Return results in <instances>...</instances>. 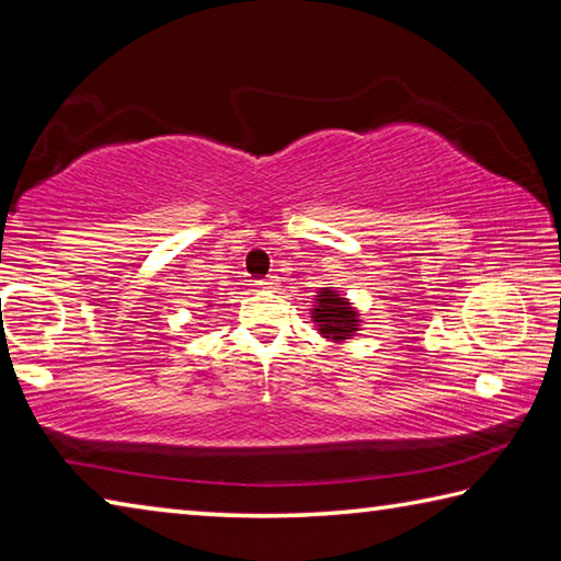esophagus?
<instances>
[{
	"label": "esophagus",
	"mask_w": 561,
	"mask_h": 561,
	"mask_svg": "<svg viewBox=\"0 0 561 561\" xmlns=\"http://www.w3.org/2000/svg\"><path fill=\"white\" fill-rule=\"evenodd\" d=\"M277 277H274V274H270V277H264V279H257V284L260 287H264V289H272V287H277Z\"/></svg>",
	"instance_id": "esophagus-1"
}]
</instances>
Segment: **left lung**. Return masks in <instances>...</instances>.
Wrapping results in <instances>:
<instances>
[{
	"mask_svg": "<svg viewBox=\"0 0 561 561\" xmlns=\"http://www.w3.org/2000/svg\"><path fill=\"white\" fill-rule=\"evenodd\" d=\"M317 309L311 311V319L317 321V327L321 334L327 339H348L356 331V311L348 307V301L344 297H339L331 289H324L321 294H317Z\"/></svg>",
	"mask_w": 561,
	"mask_h": 561,
	"instance_id": "obj_1",
	"label": "left lung"
}]
</instances>
